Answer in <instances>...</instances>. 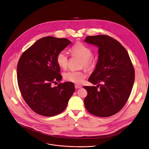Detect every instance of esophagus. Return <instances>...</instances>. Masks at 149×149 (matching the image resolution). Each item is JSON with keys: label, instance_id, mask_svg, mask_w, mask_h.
Returning <instances> with one entry per match:
<instances>
[{"label": "esophagus", "instance_id": "esophagus-1", "mask_svg": "<svg viewBox=\"0 0 149 149\" xmlns=\"http://www.w3.org/2000/svg\"><path fill=\"white\" fill-rule=\"evenodd\" d=\"M82 87V86H81V85H80V84H75V88H81Z\"/></svg>", "mask_w": 149, "mask_h": 149}]
</instances>
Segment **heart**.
<instances>
[{"instance_id": "b5f03b06", "label": "heart", "mask_w": 149, "mask_h": 149, "mask_svg": "<svg viewBox=\"0 0 149 149\" xmlns=\"http://www.w3.org/2000/svg\"><path fill=\"white\" fill-rule=\"evenodd\" d=\"M72 55H77L83 59V65L86 68L91 69L95 63V59L92 56L93 50L88 46L78 42L75 44L70 49ZM58 65L62 68H66L68 64V56L65 51L59 52L56 56ZM65 80L76 83H82L86 77L84 71L69 70L63 74Z\"/></svg>"}]
</instances>
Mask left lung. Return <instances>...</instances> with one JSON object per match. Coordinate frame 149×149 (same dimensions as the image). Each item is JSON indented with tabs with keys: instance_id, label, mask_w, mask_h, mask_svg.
<instances>
[{
	"instance_id": "left-lung-1",
	"label": "left lung",
	"mask_w": 149,
	"mask_h": 149,
	"mask_svg": "<svg viewBox=\"0 0 149 149\" xmlns=\"http://www.w3.org/2000/svg\"><path fill=\"white\" fill-rule=\"evenodd\" d=\"M84 42L98 47V60L88 81L97 86H84L87 110L94 116L108 117L118 113L129 99L135 79L132 62L125 48L106 35L88 36Z\"/></svg>"
}]
</instances>
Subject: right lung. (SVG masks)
I'll return each instance as SVG.
<instances>
[{"label": "right lung", "instance_id": "right-lung-1", "mask_svg": "<svg viewBox=\"0 0 149 149\" xmlns=\"http://www.w3.org/2000/svg\"><path fill=\"white\" fill-rule=\"evenodd\" d=\"M71 41L53 36L42 38L26 50L17 65L18 86L23 98L36 113L52 116L63 112L75 91L72 82L52 83L61 81L58 54Z\"/></svg>", "mask_w": 149, "mask_h": 149}]
</instances>
